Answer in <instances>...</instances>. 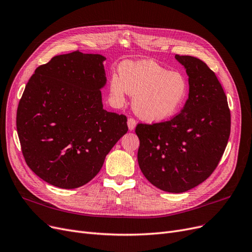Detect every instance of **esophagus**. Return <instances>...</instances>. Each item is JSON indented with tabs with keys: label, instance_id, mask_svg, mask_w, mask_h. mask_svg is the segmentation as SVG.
<instances>
[{
	"label": "esophagus",
	"instance_id": "34e87169",
	"mask_svg": "<svg viewBox=\"0 0 252 252\" xmlns=\"http://www.w3.org/2000/svg\"><path fill=\"white\" fill-rule=\"evenodd\" d=\"M127 124H128V129L130 130V131H133V130L135 129V126H136L135 120L132 118H129L127 121Z\"/></svg>",
	"mask_w": 252,
	"mask_h": 252
}]
</instances>
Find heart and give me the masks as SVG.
Listing matches in <instances>:
<instances>
[{
	"mask_svg": "<svg viewBox=\"0 0 252 252\" xmlns=\"http://www.w3.org/2000/svg\"><path fill=\"white\" fill-rule=\"evenodd\" d=\"M114 74L109 91L114 102L122 105L127 94L133 96L135 115L147 123H160L174 117L189 92L186 77L150 60L124 62Z\"/></svg>",
	"mask_w": 252,
	"mask_h": 252,
	"instance_id": "1",
	"label": "heart"
}]
</instances>
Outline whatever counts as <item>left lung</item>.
Segmentation results:
<instances>
[{
  "mask_svg": "<svg viewBox=\"0 0 252 252\" xmlns=\"http://www.w3.org/2000/svg\"><path fill=\"white\" fill-rule=\"evenodd\" d=\"M188 75L189 94L181 113L167 122L138 124V165L155 187L185 192L214 172L230 133L226 96L202 60L176 55Z\"/></svg>",
  "mask_w": 252,
  "mask_h": 252,
  "instance_id": "left-lung-1",
  "label": "left lung"
}]
</instances>
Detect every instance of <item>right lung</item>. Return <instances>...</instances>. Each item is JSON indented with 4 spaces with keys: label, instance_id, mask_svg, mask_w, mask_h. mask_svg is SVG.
Listing matches in <instances>:
<instances>
[{
    "label": "right lung",
    "instance_id": "right-lung-1",
    "mask_svg": "<svg viewBox=\"0 0 252 252\" xmlns=\"http://www.w3.org/2000/svg\"><path fill=\"white\" fill-rule=\"evenodd\" d=\"M105 60L80 52L56 56L26 86L17 134L28 166L50 185L74 189L90 182L128 131L125 116L103 109Z\"/></svg>",
    "mask_w": 252,
    "mask_h": 252
}]
</instances>
